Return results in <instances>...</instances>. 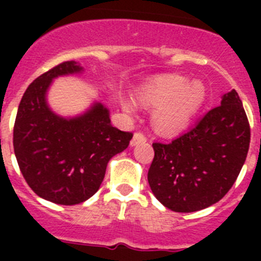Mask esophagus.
I'll use <instances>...</instances> for the list:
<instances>
[{
	"instance_id": "obj_1",
	"label": "esophagus",
	"mask_w": 261,
	"mask_h": 261,
	"mask_svg": "<svg viewBox=\"0 0 261 261\" xmlns=\"http://www.w3.org/2000/svg\"><path fill=\"white\" fill-rule=\"evenodd\" d=\"M145 141H146V137H145V135L137 132V133H135V136H133L132 141H130V146H136V145L141 144V142H145Z\"/></svg>"
}]
</instances>
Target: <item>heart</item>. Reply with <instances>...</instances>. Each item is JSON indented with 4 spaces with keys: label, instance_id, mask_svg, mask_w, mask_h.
Wrapping results in <instances>:
<instances>
[{
    "label": "heart",
    "instance_id": "heart-1",
    "mask_svg": "<svg viewBox=\"0 0 261 261\" xmlns=\"http://www.w3.org/2000/svg\"><path fill=\"white\" fill-rule=\"evenodd\" d=\"M137 103L145 108H155L153 126L161 135L174 136L190 126L205 100V87L200 81L188 82L186 77L166 74L149 81L137 91ZM123 108L135 115V106L125 100Z\"/></svg>",
    "mask_w": 261,
    "mask_h": 261
}]
</instances>
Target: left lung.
Instances as JSON below:
<instances>
[{
  "label": "left lung",
  "instance_id": "obj_1",
  "mask_svg": "<svg viewBox=\"0 0 261 261\" xmlns=\"http://www.w3.org/2000/svg\"><path fill=\"white\" fill-rule=\"evenodd\" d=\"M250 124L238 93L170 144L154 142L147 181L159 202L191 213L220 201L235 183L250 147Z\"/></svg>",
  "mask_w": 261,
  "mask_h": 261
}]
</instances>
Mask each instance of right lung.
<instances>
[{
	"instance_id": "add662e5",
	"label": "right lung",
	"mask_w": 261,
	"mask_h": 261,
	"mask_svg": "<svg viewBox=\"0 0 261 261\" xmlns=\"http://www.w3.org/2000/svg\"><path fill=\"white\" fill-rule=\"evenodd\" d=\"M82 71L78 62L65 61L36 78L23 94L14 124V153L23 177L41 199L60 205L90 199L110 159L125 150L133 137L112 126L110 111L100 102L74 117L50 110L47 93L52 81Z\"/></svg>"
}]
</instances>
